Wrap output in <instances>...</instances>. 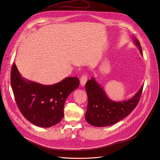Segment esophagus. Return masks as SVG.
Masks as SVG:
<instances>
[{
    "label": "esophagus",
    "mask_w": 160,
    "mask_h": 160,
    "mask_svg": "<svg viewBox=\"0 0 160 160\" xmlns=\"http://www.w3.org/2000/svg\"><path fill=\"white\" fill-rule=\"evenodd\" d=\"M87 81V76L86 75H83L80 78V85L82 87L85 86Z\"/></svg>",
    "instance_id": "1"
}]
</instances>
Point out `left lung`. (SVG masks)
<instances>
[{
	"label": "left lung",
	"instance_id": "left-lung-1",
	"mask_svg": "<svg viewBox=\"0 0 160 160\" xmlns=\"http://www.w3.org/2000/svg\"><path fill=\"white\" fill-rule=\"evenodd\" d=\"M133 43L142 56L139 41L132 37ZM143 88V85L132 98L128 100L115 101L106 95L101 85L92 77L85 84L88 97L87 109L85 118L88 123L102 127L115 124L127 117L138 105Z\"/></svg>",
	"mask_w": 160,
	"mask_h": 160
}]
</instances>
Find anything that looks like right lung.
<instances>
[{"instance_id":"add662e5","label":"right lung","mask_w":160,"mask_h":160,"mask_svg":"<svg viewBox=\"0 0 160 160\" xmlns=\"http://www.w3.org/2000/svg\"><path fill=\"white\" fill-rule=\"evenodd\" d=\"M77 77H66L53 85H43L24 78L14 63L11 83L18 107L35 125L49 128L64 117L66 99L80 84Z\"/></svg>"}]
</instances>
